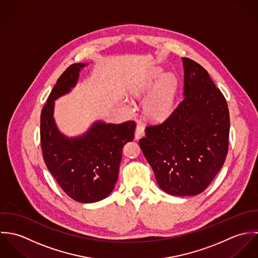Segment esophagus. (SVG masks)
Segmentation results:
<instances>
[{"instance_id": "34e87169", "label": "esophagus", "mask_w": 258, "mask_h": 258, "mask_svg": "<svg viewBox=\"0 0 258 258\" xmlns=\"http://www.w3.org/2000/svg\"><path fill=\"white\" fill-rule=\"evenodd\" d=\"M143 135H144V125L141 123H138L136 126V131H135V139H138Z\"/></svg>"}]
</instances>
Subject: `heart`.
<instances>
[{
  "instance_id": "heart-1",
  "label": "heart",
  "mask_w": 258,
  "mask_h": 258,
  "mask_svg": "<svg viewBox=\"0 0 258 258\" xmlns=\"http://www.w3.org/2000/svg\"><path fill=\"white\" fill-rule=\"evenodd\" d=\"M161 74H157L160 75ZM143 86L132 87L131 93L134 96H139L144 92ZM177 89V80L172 74L166 75L154 94L148 100L146 111L149 116L155 120H162L166 118L172 111L175 94Z\"/></svg>"
}]
</instances>
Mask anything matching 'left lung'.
<instances>
[{"mask_svg": "<svg viewBox=\"0 0 258 258\" xmlns=\"http://www.w3.org/2000/svg\"><path fill=\"white\" fill-rule=\"evenodd\" d=\"M184 97L162 123L146 127L140 148L160 187L173 196L204 191L228 151L226 100L208 72L183 57Z\"/></svg>", "mask_w": 258, "mask_h": 258, "instance_id": "1", "label": "left lung"}]
</instances>
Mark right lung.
<instances>
[{
	"instance_id": "1",
	"label": "right lung",
	"mask_w": 258,
	"mask_h": 258,
	"mask_svg": "<svg viewBox=\"0 0 258 258\" xmlns=\"http://www.w3.org/2000/svg\"><path fill=\"white\" fill-rule=\"evenodd\" d=\"M84 63L70 66L59 76L40 114V145L44 163L63 191L79 203L105 199L118 178L122 148L134 138L136 123H95L78 138H67L53 120L54 100L71 91Z\"/></svg>"
}]
</instances>
